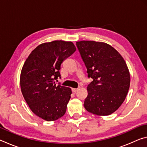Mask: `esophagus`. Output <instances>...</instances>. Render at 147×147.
Returning <instances> with one entry per match:
<instances>
[{"mask_svg":"<svg viewBox=\"0 0 147 147\" xmlns=\"http://www.w3.org/2000/svg\"><path fill=\"white\" fill-rule=\"evenodd\" d=\"M80 88H72V91L74 92V93H75V92H76Z\"/></svg>","mask_w":147,"mask_h":147,"instance_id":"1","label":"esophagus"}]
</instances>
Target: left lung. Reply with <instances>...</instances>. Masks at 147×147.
<instances>
[{
    "mask_svg": "<svg viewBox=\"0 0 147 147\" xmlns=\"http://www.w3.org/2000/svg\"><path fill=\"white\" fill-rule=\"evenodd\" d=\"M89 78L88 94L84 106L89 112L109 115L125 100L130 76L125 61L109 45L93 41L76 42Z\"/></svg>",
    "mask_w": 147,
    "mask_h": 147,
    "instance_id": "8db88e82",
    "label": "left lung"
}]
</instances>
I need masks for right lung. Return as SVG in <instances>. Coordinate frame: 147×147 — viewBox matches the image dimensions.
<instances>
[{"label": "right lung", "mask_w": 147, "mask_h": 147, "mask_svg": "<svg viewBox=\"0 0 147 147\" xmlns=\"http://www.w3.org/2000/svg\"><path fill=\"white\" fill-rule=\"evenodd\" d=\"M75 51L70 41L41 44L22 68L20 84L24 98L32 112L47 121L57 120L65 113L71 89L59 83L56 85V80L61 78V64Z\"/></svg>", "instance_id": "1"}]
</instances>
